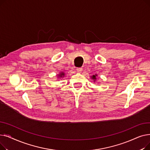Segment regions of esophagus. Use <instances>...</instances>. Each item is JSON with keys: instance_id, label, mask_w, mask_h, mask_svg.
<instances>
[{"instance_id": "1", "label": "esophagus", "mask_w": 150, "mask_h": 150, "mask_svg": "<svg viewBox=\"0 0 150 150\" xmlns=\"http://www.w3.org/2000/svg\"><path fill=\"white\" fill-rule=\"evenodd\" d=\"M83 70V68L81 67H78L76 68V72L78 73H81Z\"/></svg>"}]
</instances>
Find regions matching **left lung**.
<instances>
[{"mask_svg": "<svg viewBox=\"0 0 150 150\" xmlns=\"http://www.w3.org/2000/svg\"><path fill=\"white\" fill-rule=\"evenodd\" d=\"M97 75L95 74V75H92V76H91V79L93 80V81L95 82L96 81V80H97Z\"/></svg>", "mask_w": 150, "mask_h": 150, "instance_id": "1", "label": "left lung"}]
</instances>
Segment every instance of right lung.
Returning a JSON list of instances; mask_svg holds the SVG:
<instances>
[{
  "instance_id": "obj_1",
  "label": "right lung",
  "mask_w": 150,
  "mask_h": 150,
  "mask_svg": "<svg viewBox=\"0 0 150 150\" xmlns=\"http://www.w3.org/2000/svg\"><path fill=\"white\" fill-rule=\"evenodd\" d=\"M65 76V73L64 72H60L58 75V78H63Z\"/></svg>"
}]
</instances>
